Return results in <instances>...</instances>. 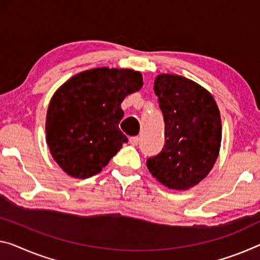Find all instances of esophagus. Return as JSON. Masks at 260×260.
I'll use <instances>...</instances> for the list:
<instances>
[{
    "label": "esophagus",
    "mask_w": 260,
    "mask_h": 260,
    "mask_svg": "<svg viewBox=\"0 0 260 260\" xmlns=\"http://www.w3.org/2000/svg\"><path fill=\"white\" fill-rule=\"evenodd\" d=\"M129 142H130L131 145H134V146H137V145H138V142H139V138H138V136H134V137H130Z\"/></svg>",
    "instance_id": "1"
}]
</instances>
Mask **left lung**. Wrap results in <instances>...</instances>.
<instances>
[{"instance_id": "1", "label": "left lung", "mask_w": 260, "mask_h": 260, "mask_svg": "<svg viewBox=\"0 0 260 260\" xmlns=\"http://www.w3.org/2000/svg\"><path fill=\"white\" fill-rule=\"evenodd\" d=\"M153 89L165 121V145L146 166L167 188L189 189L209 174L218 157V107L208 90L181 75L159 74Z\"/></svg>"}]
</instances>
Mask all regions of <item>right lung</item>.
I'll return each mask as SVG.
<instances>
[{
    "label": "right lung",
    "instance_id": "right-lung-1",
    "mask_svg": "<svg viewBox=\"0 0 260 260\" xmlns=\"http://www.w3.org/2000/svg\"><path fill=\"white\" fill-rule=\"evenodd\" d=\"M143 86L141 72L98 67L61 85L46 114V143L63 172L77 179L100 173L127 142L118 129L121 103Z\"/></svg>",
    "mask_w": 260,
    "mask_h": 260
}]
</instances>
